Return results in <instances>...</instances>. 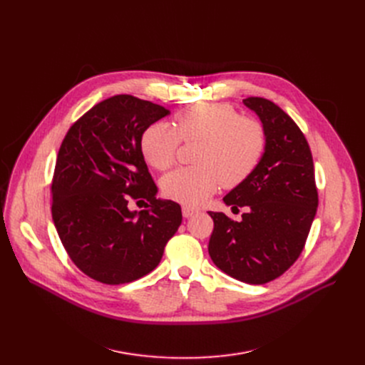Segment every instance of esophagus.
Listing matches in <instances>:
<instances>
[{"label": "esophagus", "instance_id": "1", "mask_svg": "<svg viewBox=\"0 0 365 365\" xmlns=\"http://www.w3.org/2000/svg\"><path fill=\"white\" fill-rule=\"evenodd\" d=\"M182 213H183V217L189 219V217H192V216L197 213V210L190 208V207H183V208H182Z\"/></svg>", "mask_w": 365, "mask_h": 365}]
</instances>
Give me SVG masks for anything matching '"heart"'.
I'll list each match as a JSON object with an SVG mask.
<instances>
[{"label":"heart","mask_w":365,"mask_h":365,"mask_svg":"<svg viewBox=\"0 0 365 365\" xmlns=\"http://www.w3.org/2000/svg\"><path fill=\"white\" fill-rule=\"evenodd\" d=\"M180 142L198 143L194 167L170 173L163 180L167 198L200 205L222 183L234 187L252 175L262 160L266 138L262 124L240 117L226 103H192L175 113V127L155 123L142 136V153L149 165L168 170Z\"/></svg>","instance_id":"heart-1"}]
</instances>
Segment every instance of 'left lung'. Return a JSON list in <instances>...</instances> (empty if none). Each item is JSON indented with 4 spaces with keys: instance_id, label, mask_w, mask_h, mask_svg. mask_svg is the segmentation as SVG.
<instances>
[{
    "instance_id": "obj_1",
    "label": "left lung",
    "mask_w": 365,
    "mask_h": 365,
    "mask_svg": "<svg viewBox=\"0 0 365 365\" xmlns=\"http://www.w3.org/2000/svg\"><path fill=\"white\" fill-rule=\"evenodd\" d=\"M242 103L263 124L264 152L252 175L223 198L232 210L248 208L242 220L208 212L215 222L208 255L229 277L266 284L299 259L317 215L318 190L312 153L297 124L267 99Z\"/></svg>"
}]
</instances>
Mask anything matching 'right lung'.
<instances>
[{
	"mask_svg": "<svg viewBox=\"0 0 365 365\" xmlns=\"http://www.w3.org/2000/svg\"><path fill=\"white\" fill-rule=\"evenodd\" d=\"M170 110L118 94L86 112L68 130L51 182V216L71 260L109 285L155 269L182 223L180 205L157 200L142 153L145 130ZM150 204L130 212L128 200Z\"/></svg>",
	"mask_w": 365,
	"mask_h": 365,
	"instance_id": "1",
	"label": "right lung"
}]
</instances>
